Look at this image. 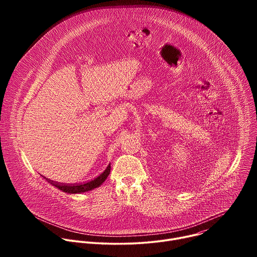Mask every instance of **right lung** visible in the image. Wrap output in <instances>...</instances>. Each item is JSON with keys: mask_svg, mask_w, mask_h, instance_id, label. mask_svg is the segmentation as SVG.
I'll use <instances>...</instances> for the list:
<instances>
[{"mask_svg": "<svg viewBox=\"0 0 257 257\" xmlns=\"http://www.w3.org/2000/svg\"><path fill=\"white\" fill-rule=\"evenodd\" d=\"M109 172H111V165H108L106 167V169L100 175H98L96 178H94L93 180H90V181L84 182V183H79V184H63V183H58V182H55L48 178H46V180L48 182H50L52 185H54L55 187L59 188L60 190H62L64 192L82 193V192L94 189V188L98 187L99 185H101L102 183L105 181V179L107 178V176L109 175Z\"/></svg>", "mask_w": 257, "mask_h": 257, "instance_id": "obj_1", "label": "right lung"}]
</instances>
